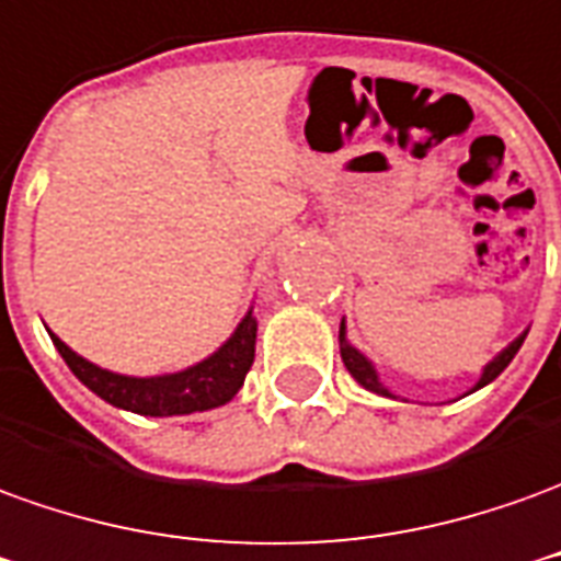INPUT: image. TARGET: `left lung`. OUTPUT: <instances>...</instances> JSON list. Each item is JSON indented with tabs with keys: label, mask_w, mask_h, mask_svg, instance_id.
<instances>
[{
	"label": "left lung",
	"mask_w": 561,
	"mask_h": 561,
	"mask_svg": "<svg viewBox=\"0 0 561 561\" xmlns=\"http://www.w3.org/2000/svg\"><path fill=\"white\" fill-rule=\"evenodd\" d=\"M526 334H528V331H526ZM526 334L516 336L511 346L501 348L499 355H495L492 362L485 364L483 374H480V379L473 382L471 391L483 389V386H489L492 379H499V376L504 374V367H507V364L513 362V355L519 352V346H523V340H526ZM340 355H343V364H346V370H348V374H352V379H355V382H358L362 389L374 391V394H382V398H394V394H391V391L386 389V386H382V379H379V374H376L374 362H370V358H367L364 352H358V348L348 343L346 319L340 321ZM471 391H468V394H471Z\"/></svg>",
	"instance_id": "left-lung-1"
}]
</instances>
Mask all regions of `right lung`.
I'll use <instances>...</instances> for the list:
<instances>
[{
    "label": "right lung",
    "mask_w": 561,
    "mask_h": 561,
    "mask_svg": "<svg viewBox=\"0 0 561 561\" xmlns=\"http://www.w3.org/2000/svg\"><path fill=\"white\" fill-rule=\"evenodd\" d=\"M50 340L62 355V362L69 364V370L81 379V386H88L105 403L139 416H187V413L225 407L242 389L245 374L254 362L257 319H254V307H249L240 324L233 328V334L213 355H206L203 362L191 364L185 370L158 376H127L105 370L100 364L81 358L57 334H50Z\"/></svg>",
    "instance_id": "obj_1"
}]
</instances>
